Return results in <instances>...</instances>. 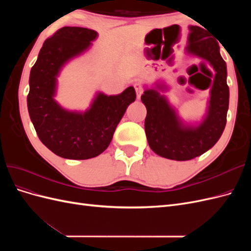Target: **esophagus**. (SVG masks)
<instances>
[{
    "label": "esophagus",
    "instance_id": "obj_1",
    "mask_svg": "<svg viewBox=\"0 0 251 251\" xmlns=\"http://www.w3.org/2000/svg\"><path fill=\"white\" fill-rule=\"evenodd\" d=\"M134 88H135V91H136V94H137V98L139 100L141 94L143 93V88H142V86L140 85V83H135Z\"/></svg>",
    "mask_w": 251,
    "mask_h": 251
}]
</instances>
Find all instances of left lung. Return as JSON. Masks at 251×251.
Masks as SVG:
<instances>
[{"mask_svg": "<svg viewBox=\"0 0 251 251\" xmlns=\"http://www.w3.org/2000/svg\"><path fill=\"white\" fill-rule=\"evenodd\" d=\"M188 56L206 60L215 71L206 109L200 120H185L164 93L171 89L164 80H156L151 87L144 85L141 101L147 108L144 128L149 146L157 155L177 161H186L210 150L225 128L229 104L226 63L220 54L214 37L199 26H188Z\"/></svg>", "mask_w": 251, "mask_h": 251, "instance_id": "8db88e82", "label": "left lung"}]
</instances>
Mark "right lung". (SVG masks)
I'll return each mask as SVG.
<instances>
[{
  "mask_svg": "<svg viewBox=\"0 0 251 251\" xmlns=\"http://www.w3.org/2000/svg\"><path fill=\"white\" fill-rule=\"evenodd\" d=\"M95 30L64 27L45 41L29 76L27 107L40 140L52 153L72 160L100 155L128 105L136 100L133 87L118 95L97 91L86 110H69L55 100L58 76L67 64L91 49Z\"/></svg>",
  "mask_w": 251,
  "mask_h": 251,
  "instance_id": "right-lung-1",
  "label": "right lung"
}]
</instances>
